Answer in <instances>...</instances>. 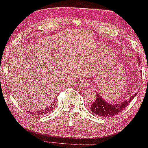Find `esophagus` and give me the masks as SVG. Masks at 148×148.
Here are the masks:
<instances>
[{
    "label": "esophagus",
    "mask_w": 148,
    "mask_h": 148,
    "mask_svg": "<svg viewBox=\"0 0 148 148\" xmlns=\"http://www.w3.org/2000/svg\"><path fill=\"white\" fill-rule=\"evenodd\" d=\"M88 85H89V83L88 81H86V80H82V81H80L79 83V87L80 88H83V89L88 88Z\"/></svg>",
    "instance_id": "34e87169"
}]
</instances>
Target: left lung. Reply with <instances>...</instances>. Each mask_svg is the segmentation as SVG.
<instances>
[{
	"label": "left lung",
	"mask_w": 148,
	"mask_h": 148,
	"mask_svg": "<svg viewBox=\"0 0 148 148\" xmlns=\"http://www.w3.org/2000/svg\"><path fill=\"white\" fill-rule=\"evenodd\" d=\"M138 63L139 65L140 63L139 57H138ZM140 73L142 72L140 71ZM137 92H135L134 95L130 96V98L127 99V100H125L122 101L121 103H115V104L108 103L100 94L97 93L96 94V100L94 101V103L91 106L90 110L97 116L103 117H103L104 118L112 117L119 113L125 108L127 107V105L131 103L134 97L136 96Z\"/></svg>",
	"instance_id": "obj_1"
}]
</instances>
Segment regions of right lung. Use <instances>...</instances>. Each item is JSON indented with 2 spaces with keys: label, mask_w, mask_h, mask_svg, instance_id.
Returning <instances> with one entry per match:
<instances>
[{
  "label": "right lung",
  "mask_w": 148,
  "mask_h": 148,
  "mask_svg": "<svg viewBox=\"0 0 148 148\" xmlns=\"http://www.w3.org/2000/svg\"><path fill=\"white\" fill-rule=\"evenodd\" d=\"M56 104V101L53 102L52 104L50 105L48 108H45V109L37 111V112H34V114L36 115H45V114H47L48 112H51V111H53V109H54ZM30 113H31V112H30Z\"/></svg>",
  "instance_id": "add662e5"
}]
</instances>
